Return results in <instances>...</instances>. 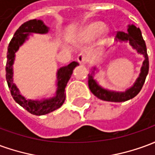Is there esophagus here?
<instances>
[{"label": "esophagus", "instance_id": "esophagus-1", "mask_svg": "<svg viewBox=\"0 0 155 155\" xmlns=\"http://www.w3.org/2000/svg\"><path fill=\"white\" fill-rule=\"evenodd\" d=\"M77 61L81 64H85L87 62V56L84 53H81L78 54Z\"/></svg>", "mask_w": 155, "mask_h": 155}]
</instances>
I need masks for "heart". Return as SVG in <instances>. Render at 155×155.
Returning <instances> with one entry per match:
<instances>
[{"mask_svg":"<svg viewBox=\"0 0 155 155\" xmlns=\"http://www.w3.org/2000/svg\"><path fill=\"white\" fill-rule=\"evenodd\" d=\"M104 37L107 34V30L104 28V25L101 22H94L87 25L83 31L82 36L86 41H93L100 35Z\"/></svg>","mask_w":155,"mask_h":155,"instance_id":"obj_1","label":"heart"}]
</instances>
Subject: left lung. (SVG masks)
I'll list each match as a JSON object with an SVG mask.
<instances>
[{
  "instance_id": "obj_1",
  "label": "left lung",
  "mask_w": 155,
  "mask_h": 155,
  "mask_svg": "<svg viewBox=\"0 0 155 155\" xmlns=\"http://www.w3.org/2000/svg\"><path fill=\"white\" fill-rule=\"evenodd\" d=\"M115 41L129 42L133 49L144 57L140 69V73L135 82L125 91H115L104 89L94 79V74L99 70L96 66H93L91 69V73L88 74V84L93 94L100 100L110 102H124L135 97L141 91L149 73V58L147 54L146 45L142 37L141 31L135 25H128L127 32H118L115 36Z\"/></svg>"
}]
</instances>
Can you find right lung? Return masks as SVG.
Listing matches in <instances>:
<instances>
[{
  "label": "right lung",
  "mask_w": 155,
  "mask_h": 155,
  "mask_svg": "<svg viewBox=\"0 0 155 155\" xmlns=\"http://www.w3.org/2000/svg\"><path fill=\"white\" fill-rule=\"evenodd\" d=\"M50 28L41 20H31L22 24L15 32L13 38L8 45L7 62L5 66V77L12 97L21 107L29 113L35 115H44L57 110L64 104L65 100L64 89L71 79L74 69L79 65L76 61L58 69L56 72V91L54 96L43 98L41 100L27 99L20 92V90L13 81V64L15 62V53L19 48L25 43L32 34H47Z\"/></svg>",
  "instance_id": "right-lung-1"
}]
</instances>
